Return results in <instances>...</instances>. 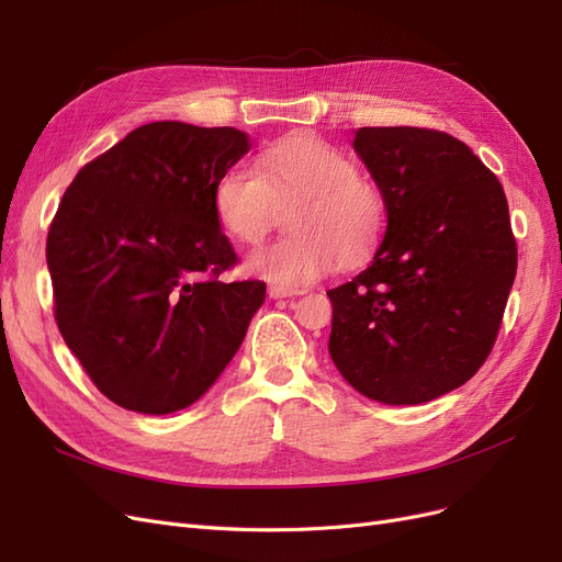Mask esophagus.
<instances>
[{"label":"esophagus","mask_w":562,"mask_h":562,"mask_svg":"<svg viewBox=\"0 0 562 562\" xmlns=\"http://www.w3.org/2000/svg\"><path fill=\"white\" fill-rule=\"evenodd\" d=\"M300 291H291V288H281V285H269V297L279 300V297H293Z\"/></svg>","instance_id":"esophagus-1"}]
</instances>
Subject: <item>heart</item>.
<instances>
[{"label": "heart", "mask_w": 562, "mask_h": 562, "mask_svg": "<svg viewBox=\"0 0 562 562\" xmlns=\"http://www.w3.org/2000/svg\"><path fill=\"white\" fill-rule=\"evenodd\" d=\"M281 211H288L291 236L250 252L246 271L291 291L326 277L335 262L342 269L363 265L386 225L378 184L361 178L347 151L307 133L269 145L255 171L229 166L215 180L213 213L236 244H260Z\"/></svg>", "instance_id": "b5f03b06"}]
</instances>
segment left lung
<instances>
[{
  "label": "left lung",
  "mask_w": 562,
  "mask_h": 562,
  "mask_svg": "<svg viewBox=\"0 0 562 562\" xmlns=\"http://www.w3.org/2000/svg\"><path fill=\"white\" fill-rule=\"evenodd\" d=\"M353 149L386 203V234L359 277L328 291V351L342 378L386 405L427 403L485 363L518 248L497 176L452 135L366 126Z\"/></svg>",
  "instance_id": "8db88e82"
}]
</instances>
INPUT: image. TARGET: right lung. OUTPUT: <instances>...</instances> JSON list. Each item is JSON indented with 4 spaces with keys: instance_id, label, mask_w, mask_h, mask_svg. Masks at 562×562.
<instances>
[{
    "instance_id": "1",
    "label": "right lung",
    "mask_w": 562,
    "mask_h": 562,
    "mask_svg": "<svg viewBox=\"0 0 562 562\" xmlns=\"http://www.w3.org/2000/svg\"><path fill=\"white\" fill-rule=\"evenodd\" d=\"M248 149L232 126L145 124L63 194L46 239L54 316L91 382L126 411L199 401L265 302L262 281H220L239 258L213 187Z\"/></svg>"
}]
</instances>
